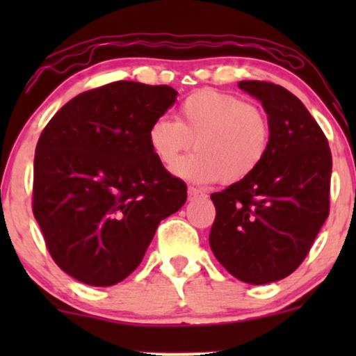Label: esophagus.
<instances>
[{"label": "esophagus", "instance_id": "34e87169", "mask_svg": "<svg viewBox=\"0 0 356 356\" xmlns=\"http://www.w3.org/2000/svg\"><path fill=\"white\" fill-rule=\"evenodd\" d=\"M187 192H189V201H194V199L202 197L204 195V192L201 189H197V187H189Z\"/></svg>", "mask_w": 356, "mask_h": 356}]
</instances>
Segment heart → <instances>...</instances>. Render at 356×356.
<instances>
[{
    "label": "heart",
    "instance_id": "obj_1",
    "mask_svg": "<svg viewBox=\"0 0 356 356\" xmlns=\"http://www.w3.org/2000/svg\"><path fill=\"white\" fill-rule=\"evenodd\" d=\"M271 134V122L259 105L204 88L181 102L177 120L161 117L152 122L149 145L165 167H172L192 145L197 149L174 167L179 177L239 184L263 165Z\"/></svg>",
    "mask_w": 356,
    "mask_h": 356
}]
</instances>
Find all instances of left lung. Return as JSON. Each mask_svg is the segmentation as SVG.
I'll use <instances>...</instances> for the list:
<instances>
[{
	"label": "left lung",
	"instance_id": "8db88e82",
	"mask_svg": "<svg viewBox=\"0 0 356 356\" xmlns=\"http://www.w3.org/2000/svg\"><path fill=\"white\" fill-rule=\"evenodd\" d=\"M239 88L263 104L271 145L251 177L211 194L216 219L209 244L232 276L266 284L300 268L328 218L332 150L291 92L259 80L239 81Z\"/></svg>",
	"mask_w": 356,
	"mask_h": 356
}]
</instances>
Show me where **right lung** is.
Instances as JSON below:
<instances>
[{
    "label": "right lung",
    "mask_w": 356,
    "mask_h": 356,
    "mask_svg": "<svg viewBox=\"0 0 356 356\" xmlns=\"http://www.w3.org/2000/svg\"><path fill=\"white\" fill-rule=\"evenodd\" d=\"M175 97L167 85L112 81L76 95L43 129L31 207L53 261L81 283L125 280L186 202V182L149 145Z\"/></svg>",
    "instance_id": "1"
}]
</instances>
